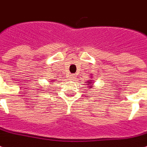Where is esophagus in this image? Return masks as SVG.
<instances>
[{"mask_svg":"<svg viewBox=\"0 0 147 147\" xmlns=\"http://www.w3.org/2000/svg\"><path fill=\"white\" fill-rule=\"evenodd\" d=\"M74 74H71V75H70V78H71V79H74Z\"/></svg>","mask_w":147,"mask_h":147,"instance_id":"34e87169","label":"esophagus"}]
</instances>
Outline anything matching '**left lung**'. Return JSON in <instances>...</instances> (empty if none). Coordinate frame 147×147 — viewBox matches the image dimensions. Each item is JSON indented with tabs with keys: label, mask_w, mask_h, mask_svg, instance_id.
Wrapping results in <instances>:
<instances>
[{
	"label": "left lung",
	"mask_w": 147,
	"mask_h": 147,
	"mask_svg": "<svg viewBox=\"0 0 147 147\" xmlns=\"http://www.w3.org/2000/svg\"><path fill=\"white\" fill-rule=\"evenodd\" d=\"M86 83H87V84H86V85L88 86L87 87H89V89H90L91 87H93V86H94V85H91V84L93 83V80H87Z\"/></svg>",
	"instance_id": "left-lung-1"
}]
</instances>
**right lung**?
<instances>
[{"label":"right lung","mask_w":147,"mask_h":147,"mask_svg":"<svg viewBox=\"0 0 147 147\" xmlns=\"http://www.w3.org/2000/svg\"><path fill=\"white\" fill-rule=\"evenodd\" d=\"M53 82H54V81H53Z\"/></svg>","instance_id":"1"}]
</instances>
